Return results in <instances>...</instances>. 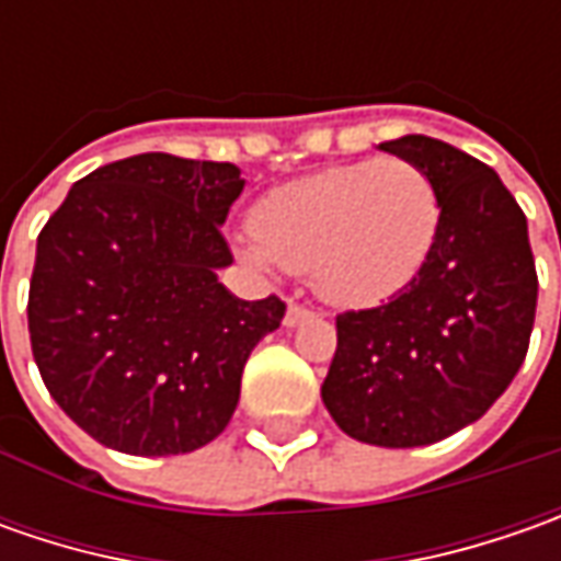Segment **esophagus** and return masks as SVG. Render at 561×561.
I'll return each mask as SVG.
<instances>
[{
    "label": "esophagus",
    "instance_id": "obj_1",
    "mask_svg": "<svg viewBox=\"0 0 561 561\" xmlns=\"http://www.w3.org/2000/svg\"><path fill=\"white\" fill-rule=\"evenodd\" d=\"M312 318L314 314L309 312V309L290 302V306H287V314H284V328H299V324H306V321H312Z\"/></svg>",
    "mask_w": 561,
    "mask_h": 561
}]
</instances>
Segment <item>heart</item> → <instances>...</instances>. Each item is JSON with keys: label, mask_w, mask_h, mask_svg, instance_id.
Returning <instances> with one entry per match:
<instances>
[{"label": "heart", "mask_w": 561, "mask_h": 561, "mask_svg": "<svg viewBox=\"0 0 561 561\" xmlns=\"http://www.w3.org/2000/svg\"><path fill=\"white\" fill-rule=\"evenodd\" d=\"M440 218V193L419 164H336L268 190L240 252L255 268L309 271L331 306L368 309L419 277Z\"/></svg>", "instance_id": "obj_1"}]
</instances>
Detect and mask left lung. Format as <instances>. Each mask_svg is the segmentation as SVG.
I'll return each instance as SVG.
<instances>
[{"label":"left lung","mask_w":561,"mask_h":561,"mask_svg":"<svg viewBox=\"0 0 561 561\" xmlns=\"http://www.w3.org/2000/svg\"><path fill=\"white\" fill-rule=\"evenodd\" d=\"M440 193L437 243L387 306L336 318L321 399L353 440L409 449L446 440L506 393L528 353L537 271L528 221L500 174L449 142H380Z\"/></svg>","instance_id":"1"}]
</instances>
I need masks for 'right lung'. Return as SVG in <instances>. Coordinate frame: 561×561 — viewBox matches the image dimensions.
Returning a JSON list of instances; mask_svg holds the SVG:
<instances>
[{
	"instance_id": "1",
	"label": "right lung",
	"mask_w": 561,
	"mask_h": 561,
	"mask_svg": "<svg viewBox=\"0 0 561 561\" xmlns=\"http://www.w3.org/2000/svg\"><path fill=\"white\" fill-rule=\"evenodd\" d=\"M240 168L142 152L71 186L36 240L31 346L46 390L93 440L127 456L211 443L240 402L255 343L287 306L218 280Z\"/></svg>"
}]
</instances>
